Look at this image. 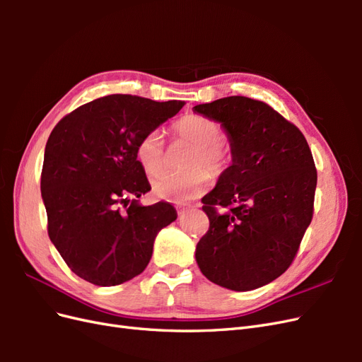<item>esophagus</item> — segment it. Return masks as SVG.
I'll list each match as a JSON object with an SVG mask.
<instances>
[{
  "label": "esophagus",
  "instance_id": "1",
  "mask_svg": "<svg viewBox=\"0 0 362 362\" xmlns=\"http://www.w3.org/2000/svg\"><path fill=\"white\" fill-rule=\"evenodd\" d=\"M178 214H180V217L184 216V208H182V210H178Z\"/></svg>",
  "mask_w": 362,
  "mask_h": 362
}]
</instances>
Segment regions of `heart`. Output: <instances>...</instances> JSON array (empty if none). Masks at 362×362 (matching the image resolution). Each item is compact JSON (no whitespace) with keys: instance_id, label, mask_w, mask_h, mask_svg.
Instances as JSON below:
<instances>
[{"instance_id":"heart-1","label":"heart","mask_w":362,"mask_h":362,"mask_svg":"<svg viewBox=\"0 0 362 362\" xmlns=\"http://www.w3.org/2000/svg\"><path fill=\"white\" fill-rule=\"evenodd\" d=\"M175 139L193 148L184 173H163L152 181L157 198L169 202H185L198 198L208 189L210 177L221 178L231 166V149L222 139V128L216 120L202 115H185L172 127ZM136 158L148 177H156L164 168V146L158 133H148L137 141ZM205 168V173L202 169Z\"/></svg>"}]
</instances>
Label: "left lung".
Wrapping results in <instances>:
<instances>
[{
    "instance_id": "obj_1",
    "label": "left lung",
    "mask_w": 362,
    "mask_h": 362,
    "mask_svg": "<svg viewBox=\"0 0 362 362\" xmlns=\"http://www.w3.org/2000/svg\"><path fill=\"white\" fill-rule=\"evenodd\" d=\"M222 125L233 164L202 198L210 228L196 262L217 286L249 291L281 276L314 211L317 170L303 134L262 101L228 96L193 107Z\"/></svg>"
}]
</instances>
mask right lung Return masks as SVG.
<instances>
[{
  "mask_svg": "<svg viewBox=\"0 0 362 362\" xmlns=\"http://www.w3.org/2000/svg\"><path fill=\"white\" fill-rule=\"evenodd\" d=\"M182 105L108 95L54 127L40 192L48 235L76 276L112 287L146 269L157 234L177 218V210L168 202L145 206L137 201L151 185L136 146Z\"/></svg>",
  "mask_w": 362,
  "mask_h": 362,
  "instance_id": "right-lung-1",
  "label": "right lung"
}]
</instances>
